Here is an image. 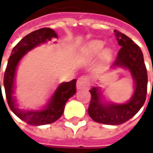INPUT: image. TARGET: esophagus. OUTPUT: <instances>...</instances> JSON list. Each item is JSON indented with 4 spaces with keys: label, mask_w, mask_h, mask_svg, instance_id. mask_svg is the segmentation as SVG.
I'll return each instance as SVG.
<instances>
[{
    "label": "esophagus",
    "mask_w": 153,
    "mask_h": 153,
    "mask_svg": "<svg viewBox=\"0 0 153 153\" xmlns=\"http://www.w3.org/2000/svg\"><path fill=\"white\" fill-rule=\"evenodd\" d=\"M90 85L89 78L88 76H81L77 80V88L78 89H83L88 88Z\"/></svg>",
    "instance_id": "1"
}]
</instances>
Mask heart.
Instances as JSON below:
<instances>
[{"label":"heart","mask_w":153,"mask_h":153,"mask_svg":"<svg viewBox=\"0 0 153 153\" xmlns=\"http://www.w3.org/2000/svg\"><path fill=\"white\" fill-rule=\"evenodd\" d=\"M103 44L100 42H93L91 43L87 47L86 49V53L88 55V56H97L101 52V51L102 50ZM102 59L104 60H108L110 59V57L111 56V51L106 49L102 52Z\"/></svg>","instance_id":"heart-1"}]
</instances>
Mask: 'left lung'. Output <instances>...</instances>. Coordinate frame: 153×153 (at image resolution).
<instances>
[{"mask_svg": "<svg viewBox=\"0 0 153 153\" xmlns=\"http://www.w3.org/2000/svg\"><path fill=\"white\" fill-rule=\"evenodd\" d=\"M116 40L120 46L112 68H126L134 82V93L125 104L106 103L102 101V93L99 87L89 90L91 100L88 115L94 121L111 125H121L135 115L144 104L148 89V73L143 55L140 47L134 41L117 30H114Z\"/></svg>", "mask_w": 153, "mask_h": 153, "instance_id": "obj_1", "label": "left lung"}]
</instances>
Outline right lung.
I'll return each instance as SVG.
<instances>
[{
    "instance_id": "right-lung-1",
    "label": "right lung",
    "mask_w": 153,
    "mask_h": 153,
    "mask_svg": "<svg viewBox=\"0 0 153 153\" xmlns=\"http://www.w3.org/2000/svg\"><path fill=\"white\" fill-rule=\"evenodd\" d=\"M52 38H57V34L50 28H40L26 35L13 48L5 69L4 88L9 106L19 118L28 125H48L57 120L63 114L67 101L76 93V79H73L70 82L60 84L47 106L42 111H22L17 107L16 101L13 94L15 90V71L19 60L28 51L39 46L41 43H45L47 41H50Z\"/></svg>"
}]
</instances>
